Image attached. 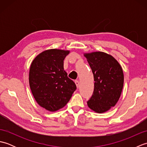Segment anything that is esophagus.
Segmentation results:
<instances>
[{
	"mask_svg": "<svg viewBox=\"0 0 147 147\" xmlns=\"http://www.w3.org/2000/svg\"><path fill=\"white\" fill-rule=\"evenodd\" d=\"M75 84H76V86H77V88H78L79 85H80V82H79V81H78V80H76V81H75Z\"/></svg>",
	"mask_w": 147,
	"mask_h": 147,
	"instance_id": "1",
	"label": "esophagus"
}]
</instances>
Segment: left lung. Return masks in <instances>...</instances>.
I'll use <instances>...</instances> for the list:
<instances>
[{"instance_id": "1", "label": "left lung", "mask_w": 147, "mask_h": 147, "mask_svg": "<svg viewBox=\"0 0 147 147\" xmlns=\"http://www.w3.org/2000/svg\"><path fill=\"white\" fill-rule=\"evenodd\" d=\"M94 78V91L87 102L90 109L104 113L114 107L123 88L124 74L119 63L102 52L85 54Z\"/></svg>"}]
</instances>
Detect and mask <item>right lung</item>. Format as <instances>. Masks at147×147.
Masks as SVG:
<instances>
[{
  "instance_id": "1",
  "label": "right lung",
  "mask_w": 147,
  "mask_h": 147,
  "mask_svg": "<svg viewBox=\"0 0 147 147\" xmlns=\"http://www.w3.org/2000/svg\"><path fill=\"white\" fill-rule=\"evenodd\" d=\"M69 53L60 49L47 50L31 64L30 89L38 105L47 111L54 112L64 107L76 89L64 70V60Z\"/></svg>"
}]
</instances>
